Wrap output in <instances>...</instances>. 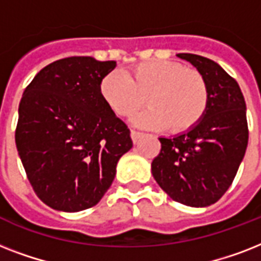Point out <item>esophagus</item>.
<instances>
[{"label":"esophagus","mask_w":261,"mask_h":261,"mask_svg":"<svg viewBox=\"0 0 261 261\" xmlns=\"http://www.w3.org/2000/svg\"><path fill=\"white\" fill-rule=\"evenodd\" d=\"M142 137V133H139V131L131 130V139H133V142L137 143L138 142V139Z\"/></svg>","instance_id":"34e87169"}]
</instances>
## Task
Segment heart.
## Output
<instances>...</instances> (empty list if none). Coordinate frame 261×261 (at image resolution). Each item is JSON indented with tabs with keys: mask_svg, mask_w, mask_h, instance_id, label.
<instances>
[{
	"mask_svg": "<svg viewBox=\"0 0 261 261\" xmlns=\"http://www.w3.org/2000/svg\"><path fill=\"white\" fill-rule=\"evenodd\" d=\"M100 93L115 114L131 118L147 101L150 108L137 115V126L173 133L191 130L208 107V87L198 70L173 61H147L130 74L112 70L102 79Z\"/></svg>",
	"mask_w": 261,
	"mask_h": 261,
	"instance_id": "obj_1",
	"label": "heart"
}]
</instances>
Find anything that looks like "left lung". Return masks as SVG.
Instances as JSON below:
<instances>
[{
	"label": "left lung",
	"mask_w": 261,
	"mask_h": 261,
	"mask_svg": "<svg viewBox=\"0 0 261 261\" xmlns=\"http://www.w3.org/2000/svg\"><path fill=\"white\" fill-rule=\"evenodd\" d=\"M177 57L204 77L210 100L196 126L173 138H159L161 150L151 173L173 200L206 207L222 198L245 155L247 106L237 81L218 63L195 54Z\"/></svg>",
	"instance_id": "obj_1"
}]
</instances>
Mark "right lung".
<instances>
[{"label": "right lung", "instance_id": "1", "mask_svg": "<svg viewBox=\"0 0 261 261\" xmlns=\"http://www.w3.org/2000/svg\"><path fill=\"white\" fill-rule=\"evenodd\" d=\"M115 66L92 57L59 59L22 93L16 146L35 194L54 210L75 213L97 204L119 159L133 147L126 123L100 93Z\"/></svg>", "mask_w": 261, "mask_h": 261}]
</instances>
